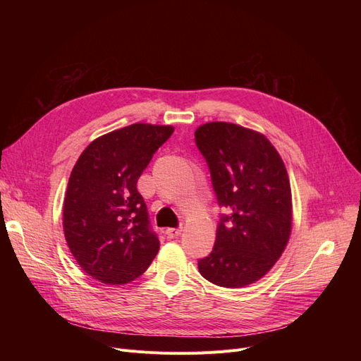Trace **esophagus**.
I'll return each mask as SVG.
<instances>
[{
    "label": "esophagus",
    "mask_w": 361,
    "mask_h": 361,
    "mask_svg": "<svg viewBox=\"0 0 361 361\" xmlns=\"http://www.w3.org/2000/svg\"><path fill=\"white\" fill-rule=\"evenodd\" d=\"M181 231H183L181 226H178V228H168L165 231V234H166L168 238H176V237H178L181 234Z\"/></svg>",
    "instance_id": "1"
}]
</instances>
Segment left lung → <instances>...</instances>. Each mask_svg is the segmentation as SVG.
I'll use <instances>...</instances> for the list:
<instances>
[{
    "instance_id": "obj_1",
    "label": "left lung",
    "mask_w": 361,
    "mask_h": 361,
    "mask_svg": "<svg viewBox=\"0 0 361 361\" xmlns=\"http://www.w3.org/2000/svg\"><path fill=\"white\" fill-rule=\"evenodd\" d=\"M195 142L211 173L219 215L215 245L197 262L215 286L245 287L282 255L291 233V187L271 142L233 123H207Z\"/></svg>"
}]
</instances>
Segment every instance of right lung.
Segmentation results:
<instances>
[{
	"mask_svg": "<svg viewBox=\"0 0 361 361\" xmlns=\"http://www.w3.org/2000/svg\"><path fill=\"white\" fill-rule=\"evenodd\" d=\"M171 126L131 124L93 140L75 162L64 199L71 255L92 278L121 286L140 276L159 250L137 180Z\"/></svg>",
	"mask_w": 361,
	"mask_h": 361,
	"instance_id": "add662e5",
	"label": "right lung"
}]
</instances>
